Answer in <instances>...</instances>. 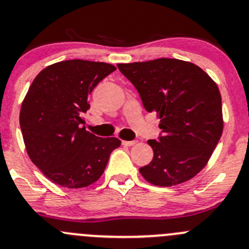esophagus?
Masks as SVG:
<instances>
[{
    "label": "esophagus",
    "instance_id": "obj_1",
    "mask_svg": "<svg viewBox=\"0 0 249 249\" xmlns=\"http://www.w3.org/2000/svg\"><path fill=\"white\" fill-rule=\"evenodd\" d=\"M136 143H137V141H123V144H124V145H127V146L135 145Z\"/></svg>",
    "mask_w": 249,
    "mask_h": 249
}]
</instances>
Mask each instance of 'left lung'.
<instances>
[{
  "label": "left lung",
  "instance_id": "1",
  "mask_svg": "<svg viewBox=\"0 0 249 249\" xmlns=\"http://www.w3.org/2000/svg\"><path fill=\"white\" fill-rule=\"evenodd\" d=\"M135 86L146 112H155L162 136L149 140L154 158L140 168L155 186L182 184L199 173L223 131L216 82L198 65L175 58L117 64Z\"/></svg>",
  "mask_w": 249,
  "mask_h": 249
}]
</instances>
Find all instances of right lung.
<instances>
[{"instance_id":"add662e5","label":"right lung","mask_w":249,"mask_h":249,"mask_svg":"<svg viewBox=\"0 0 249 249\" xmlns=\"http://www.w3.org/2000/svg\"><path fill=\"white\" fill-rule=\"evenodd\" d=\"M114 70L108 63L71 59L49 65L33 80L21 105L20 127L31 161L53 184H94L122 143L81 127L91 90Z\"/></svg>"}]
</instances>
